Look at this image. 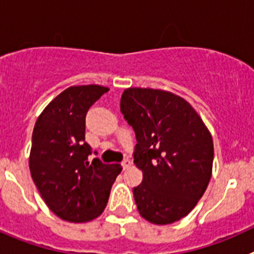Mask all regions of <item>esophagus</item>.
Masks as SVG:
<instances>
[{
  "mask_svg": "<svg viewBox=\"0 0 254 254\" xmlns=\"http://www.w3.org/2000/svg\"><path fill=\"white\" fill-rule=\"evenodd\" d=\"M131 165H132V161L129 160V159H125V160L122 161L123 169H128V168L131 167Z\"/></svg>",
  "mask_w": 254,
  "mask_h": 254,
  "instance_id": "obj_1",
  "label": "esophagus"
}]
</instances>
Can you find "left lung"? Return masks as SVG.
<instances>
[{
	"label": "left lung",
	"instance_id": "left-lung-1",
	"mask_svg": "<svg viewBox=\"0 0 254 254\" xmlns=\"http://www.w3.org/2000/svg\"><path fill=\"white\" fill-rule=\"evenodd\" d=\"M121 112L134 129V164L142 183L134 202L149 223L167 225L187 216L205 193L214 161L210 131L194 108L170 91L128 87Z\"/></svg>",
	"mask_w": 254,
	"mask_h": 254
}]
</instances>
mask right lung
Wrapping results in <instances>:
<instances>
[{
	"label": "right lung",
	"mask_w": 254,
	"mask_h": 254,
	"mask_svg": "<svg viewBox=\"0 0 254 254\" xmlns=\"http://www.w3.org/2000/svg\"><path fill=\"white\" fill-rule=\"evenodd\" d=\"M109 90L100 85L69 86L39 114L33 131L29 169L46 205L60 219L87 223L102 215L121 164L89 161L85 117Z\"/></svg>",
	"instance_id": "right-lung-1"
}]
</instances>
